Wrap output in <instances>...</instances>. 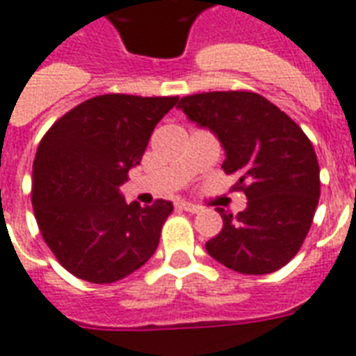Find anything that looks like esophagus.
<instances>
[{"label": "esophagus", "instance_id": "1", "mask_svg": "<svg viewBox=\"0 0 356 356\" xmlns=\"http://www.w3.org/2000/svg\"><path fill=\"white\" fill-rule=\"evenodd\" d=\"M175 207L179 209V211H186V213H200L202 211V207L200 205H196V203H190V202H184V200H179V202H175Z\"/></svg>", "mask_w": 356, "mask_h": 356}]
</instances>
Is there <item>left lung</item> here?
<instances>
[{
  "instance_id": "left-lung-1",
  "label": "left lung",
  "mask_w": 356,
  "mask_h": 356,
  "mask_svg": "<svg viewBox=\"0 0 356 356\" xmlns=\"http://www.w3.org/2000/svg\"><path fill=\"white\" fill-rule=\"evenodd\" d=\"M179 108L226 151L222 170L238 177L246 209L220 213L222 232L207 241L213 259L243 275H268L297 256L310 232L321 183L314 145L302 129L250 91L188 95Z\"/></svg>"
}]
</instances>
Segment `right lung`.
<instances>
[{
    "label": "right lung",
    "instance_id": "obj_1",
    "mask_svg": "<svg viewBox=\"0 0 356 356\" xmlns=\"http://www.w3.org/2000/svg\"><path fill=\"white\" fill-rule=\"evenodd\" d=\"M179 97L100 95L59 118L40 140L31 203L44 243L70 275L112 284L153 256L172 202L127 203L119 186Z\"/></svg>",
    "mask_w": 356,
    "mask_h": 356
}]
</instances>
